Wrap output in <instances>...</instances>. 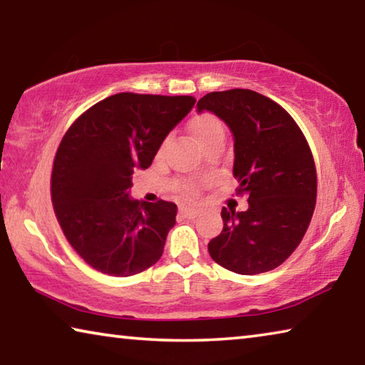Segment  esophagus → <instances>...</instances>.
<instances>
[{
  "label": "esophagus",
  "mask_w": 365,
  "mask_h": 365,
  "mask_svg": "<svg viewBox=\"0 0 365 365\" xmlns=\"http://www.w3.org/2000/svg\"><path fill=\"white\" fill-rule=\"evenodd\" d=\"M178 214L182 215L183 219H195L201 214V207H195V206H182Z\"/></svg>",
  "instance_id": "obj_1"
}]
</instances>
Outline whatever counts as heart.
Listing matches in <instances>:
<instances>
[{"instance_id":"heart-1","label":"heart","mask_w":365,"mask_h":365,"mask_svg":"<svg viewBox=\"0 0 365 365\" xmlns=\"http://www.w3.org/2000/svg\"><path fill=\"white\" fill-rule=\"evenodd\" d=\"M190 128L193 137L201 146H205L209 141H212L215 138H224V125H222V122L217 117L211 114H202L195 117ZM191 190L193 188H188L187 191Z\"/></svg>"}]
</instances>
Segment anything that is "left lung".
I'll return each mask as SVG.
<instances>
[{"label": "left lung", "instance_id": "1", "mask_svg": "<svg viewBox=\"0 0 365 365\" xmlns=\"http://www.w3.org/2000/svg\"><path fill=\"white\" fill-rule=\"evenodd\" d=\"M233 135V175L248 209L222 207L224 228L207 245L222 267L256 275L279 267L298 248L312 219L317 175L312 153L293 117L252 90L212 91L196 104Z\"/></svg>", "mask_w": 365, "mask_h": 365}]
</instances>
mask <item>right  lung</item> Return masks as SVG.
I'll use <instances>...</instances> for the list:
<instances>
[{
    "instance_id": "right-lung-1",
    "label": "right lung",
    "mask_w": 365,
    "mask_h": 365,
    "mask_svg": "<svg viewBox=\"0 0 365 365\" xmlns=\"http://www.w3.org/2000/svg\"><path fill=\"white\" fill-rule=\"evenodd\" d=\"M193 96L117 93L78 117L54 158L51 197L67 242L91 267L130 277L163 256L177 205L130 196L135 169H148Z\"/></svg>"
}]
</instances>
